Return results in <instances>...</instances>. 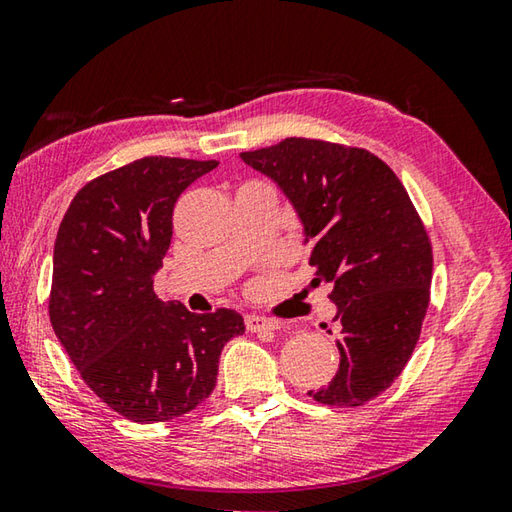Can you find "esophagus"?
Here are the masks:
<instances>
[{"mask_svg": "<svg viewBox=\"0 0 512 512\" xmlns=\"http://www.w3.org/2000/svg\"><path fill=\"white\" fill-rule=\"evenodd\" d=\"M246 329L253 333H273L280 329V324L268 318H262V315H246Z\"/></svg>", "mask_w": 512, "mask_h": 512, "instance_id": "34e87169", "label": "esophagus"}]
</instances>
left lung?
Returning a JSON list of instances; mask_svg holds the SVG:
<instances>
[{
	"label": "left lung",
	"instance_id": "left-lung-1",
	"mask_svg": "<svg viewBox=\"0 0 512 512\" xmlns=\"http://www.w3.org/2000/svg\"><path fill=\"white\" fill-rule=\"evenodd\" d=\"M239 156L293 206L313 284L333 286L340 367L309 394L324 405L367 403L407 365L430 302L432 248L403 183L367 150L311 138Z\"/></svg>",
	"mask_w": 512,
	"mask_h": 512
}]
</instances>
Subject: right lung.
I'll return each mask as SVG.
<instances>
[{
	"instance_id": "add662e5",
	"label": "right lung",
	"mask_w": 512,
	"mask_h": 512,
	"mask_svg": "<svg viewBox=\"0 0 512 512\" xmlns=\"http://www.w3.org/2000/svg\"><path fill=\"white\" fill-rule=\"evenodd\" d=\"M217 165L145 156L102 174L73 197L55 237V336L102 403L129 421H170L206 401L221 349L246 329L232 309L190 313L154 293L174 203Z\"/></svg>"
}]
</instances>
